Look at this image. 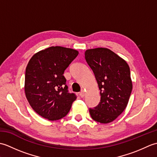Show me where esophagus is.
Returning <instances> with one entry per match:
<instances>
[{
	"instance_id": "obj_1",
	"label": "esophagus",
	"mask_w": 157,
	"mask_h": 157,
	"mask_svg": "<svg viewBox=\"0 0 157 157\" xmlns=\"http://www.w3.org/2000/svg\"><path fill=\"white\" fill-rule=\"evenodd\" d=\"M84 95H85V92H84V90H82L81 92H79V96H80L82 98H83L84 96Z\"/></svg>"
}]
</instances>
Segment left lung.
Here are the masks:
<instances>
[{
    "mask_svg": "<svg viewBox=\"0 0 157 157\" xmlns=\"http://www.w3.org/2000/svg\"><path fill=\"white\" fill-rule=\"evenodd\" d=\"M85 59L94 73L101 94V101L90 108L91 117L101 123L112 122L124 111L132 90L129 67L111 50H87Z\"/></svg>",
    "mask_w": 157,
    "mask_h": 157,
    "instance_id": "1",
    "label": "left lung"
}]
</instances>
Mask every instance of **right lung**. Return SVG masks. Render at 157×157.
I'll use <instances>...</instances> for the list:
<instances>
[{
  "instance_id": "right-lung-1",
  "label": "right lung",
  "mask_w": 157,
  "mask_h": 157,
  "mask_svg": "<svg viewBox=\"0 0 157 157\" xmlns=\"http://www.w3.org/2000/svg\"><path fill=\"white\" fill-rule=\"evenodd\" d=\"M78 54L74 49L51 46L29 60L25 74V96L32 108L42 117L55 121L69 113L77 97L68 92L63 73Z\"/></svg>"
}]
</instances>
